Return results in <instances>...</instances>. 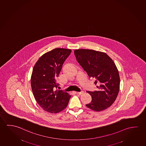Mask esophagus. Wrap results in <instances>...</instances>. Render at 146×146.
Segmentation results:
<instances>
[{"label": "esophagus", "instance_id": "esophagus-1", "mask_svg": "<svg viewBox=\"0 0 146 146\" xmlns=\"http://www.w3.org/2000/svg\"><path fill=\"white\" fill-rule=\"evenodd\" d=\"M83 93H84V92H76L77 94H79V95H81V94H83Z\"/></svg>", "mask_w": 146, "mask_h": 146}]
</instances>
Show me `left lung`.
I'll list each match as a JSON object with an SVG mask.
<instances>
[{
    "label": "left lung",
    "mask_w": 146,
    "mask_h": 146,
    "mask_svg": "<svg viewBox=\"0 0 146 146\" xmlns=\"http://www.w3.org/2000/svg\"><path fill=\"white\" fill-rule=\"evenodd\" d=\"M74 54L88 76L98 84L97 90L87 92L92 100L86 106L97 112L109 108L116 100L120 88L119 72L114 61L105 52L92 49H76Z\"/></svg>",
    "instance_id": "left-lung-1"
}]
</instances>
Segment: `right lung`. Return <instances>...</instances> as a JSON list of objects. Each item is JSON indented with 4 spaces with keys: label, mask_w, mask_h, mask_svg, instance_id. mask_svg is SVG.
Instances as JSON below:
<instances>
[{
    "label": "right lung",
    "mask_w": 146,
    "mask_h": 146,
    "mask_svg": "<svg viewBox=\"0 0 146 146\" xmlns=\"http://www.w3.org/2000/svg\"><path fill=\"white\" fill-rule=\"evenodd\" d=\"M71 50L56 48L43 54L34 66L31 85L37 103L47 112L58 113L67 107L71 96L58 90L56 78Z\"/></svg>",
    "instance_id": "right-lung-1"
}]
</instances>
